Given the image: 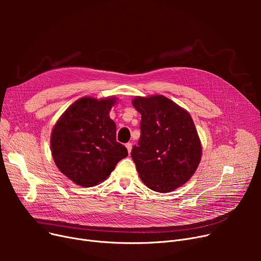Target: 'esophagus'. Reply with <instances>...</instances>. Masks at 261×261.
Returning a JSON list of instances; mask_svg holds the SVG:
<instances>
[{
	"label": "esophagus",
	"mask_w": 261,
	"mask_h": 261,
	"mask_svg": "<svg viewBox=\"0 0 261 261\" xmlns=\"http://www.w3.org/2000/svg\"><path fill=\"white\" fill-rule=\"evenodd\" d=\"M126 148H127V150H128V153L130 154L131 149H132V144H131V143H127V144H126Z\"/></svg>",
	"instance_id": "obj_1"
}]
</instances>
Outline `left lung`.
Here are the masks:
<instances>
[{
	"mask_svg": "<svg viewBox=\"0 0 261 261\" xmlns=\"http://www.w3.org/2000/svg\"><path fill=\"white\" fill-rule=\"evenodd\" d=\"M141 138L131 156L143 183L158 193L185 184L197 170L202 147L190 114L163 95L136 97Z\"/></svg>",
	"mask_w": 261,
	"mask_h": 261,
	"instance_id": "8db88e82",
	"label": "left lung"
}]
</instances>
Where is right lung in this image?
<instances>
[{"label":"right lung","mask_w":261,"mask_h":261,"mask_svg":"<svg viewBox=\"0 0 261 261\" xmlns=\"http://www.w3.org/2000/svg\"><path fill=\"white\" fill-rule=\"evenodd\" d=\"M115 102V97H82L65 110L53 128L54 162L77 185L92 187L103 182L128 155L127 148L116 142V125L109 115Z\"/></svg>","instance_id":"add662e5"}]
</instances>
